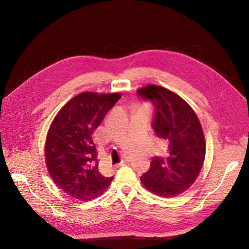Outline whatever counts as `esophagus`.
Masks as SVG:
<instances>
[{
  "label": "esophagus",
  "instance_id": "1",
  "mask_svg": "<svg viewBox=\"0 0 249 249\" xmlns=\"http://www.w3.org/2000/svg\"><path fill=\"white\" fill-rule=\"evenodd\" d=\"M126 163H127V159H124L122 162H120V163H118V164H117V167L124 166V164H126Z\"/></svg>",
  "mask_w": 249,
  "mask_h": 249
}]
</instances>
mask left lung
Instances as JSON below:
<instances>
[{"mask_svg":"<svg viewBox=\"0 0 249 249\" xmlns=\"http://www.w3.org/2000/svg\"><path fill=\"white\" fill-rule=\"evenodd\" d=\"M142 100L155 108L153 129L167 144L165 157H154L140 179L147 190L172 197L187 190L198 177L206 155L199 120L182 97L170 90L147 85L138 89Z\"/></svg>","mask_w":249,"mask_h":249,"instance_id":"obj_1","label":"left lung"}]
</instances>
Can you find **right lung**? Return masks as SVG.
I'll return each mask as SVG.
<instances>
[{"label": "right lung", "mask_w": 249, "mask_h": 249, "mask_svg": "<svg viewBox=\"0 0 249 249\" xmlns=\"http://www.w3.org/2000/svg\"><path fill=\"white\" fill-rule=\"evenodd\" d=\"M119 99V93H80L50 126L44 148L47 168L58 188L73 198L91 200L112 182L113 177L100 171L93 132Z\"/></svg>", "instance_id": "add662e5"}]
</instances>
